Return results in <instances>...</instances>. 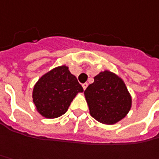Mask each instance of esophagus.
Instances as JSON below:
<instances>
[{
  "label": "esophagus",
  "mask_w": 159,
  "mask_h": 159,
  "mask_svg": "<svg viewBox=\"0 0 159 159\" xmlns=\"http://www.w3.org/2000/svg\"><path fill=\"white\" fill-rule=\"evenodd\" d=\"M82 86H83L84 90H86V88H87V86H88V84H87V83H84V84H82Z\"/></svg>",
  "instance_id": "34e87169"
}]
</instances>
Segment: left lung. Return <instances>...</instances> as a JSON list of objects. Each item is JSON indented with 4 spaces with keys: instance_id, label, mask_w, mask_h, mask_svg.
Masks as SVG:
<instances>
[{
    "instance_id": "8db88e82",
    "label": "left lung",
    "mask_w": 159,
    "mask_h": 159,
    "mask_svg": "<svg viewBox=\"0 0 159 159\" xmlns=\"http://www.w3.org/2000/svg\"><path fill=\"white\" fill-rule=\"evenodd\" d=\"M84 96L90 115L107 125L121 120L132 107V97L122 78L107 69L94 76Z\"/></svg>"
}]
</instances>
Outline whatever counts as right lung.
Here are the masks:
<instances>
[{
	"label": "right lung",
	"instance_id": "add662e5",
	"mask_svg": "<svg viewBox=\"0 0 159 159\" xmlns=\"http://www.w3.org/2000/svg\"><path fill=\"white\" fill-rule=\"evenodd\" d=\"M76 77L69 67L61 65L42 75L32 90V99L36 110L43 117L54 119L68 111L75 96L83 92Z\"/></svg>",
	"mask_w": 159,
	"mask_h": 159
}]
</instances>
